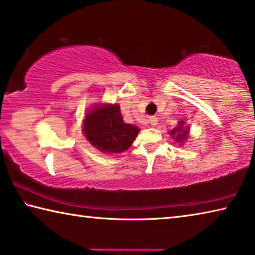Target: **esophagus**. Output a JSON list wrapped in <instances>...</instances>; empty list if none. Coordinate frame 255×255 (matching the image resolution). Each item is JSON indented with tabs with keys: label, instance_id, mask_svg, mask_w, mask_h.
Instances as JSON below:
<instances>
[{
	"label": "esophagus",
	"instance_id": "1",
	"mask_svg": "<svg viewBox=\"0 0 255 255\" xmlns=\"http://www.w3.org/2000/svg\"><path fill=\"white\" fill-rule=\"evenodd\" d=\"M148 122H149L150 125H152V126H156L157 123H158V119L156 117H149Z\"/></svg>",
	"mask_w": 255,
	"mask_h": 255
}]
</instances>
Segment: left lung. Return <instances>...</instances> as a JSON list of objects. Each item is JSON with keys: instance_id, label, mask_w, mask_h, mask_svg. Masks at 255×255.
I'll return each instance as SVG.
<instances>
[{"instance_id": "left-lung-1", "label": "left lung", "mask_w": 255, "mask_h": 255, "mask_svg": "<svg viewBox=\"0 0 255 255\" xmlns=\"http://www.w3.org/2000/svg\"><path fill=\"white\" fill-rule=\"evenodd\" d=\"M170 133L174 136L176 141H179V143H182V141L187 140L188 138V129L183 128V122H181L179 124V126L174 128L173 130H171Z\"/></svg>"}]
</instances>
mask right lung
Listing matches in <instances>:
<instances>
[{
	"mask_svg": "<svg viewBox=\"0 0 255 255\" xmlns=\"http://www.w3.org/2000/svg\"><path fill=\"white\" fill-rule=\"evenodd\" d=\"M138 132V127L125 124L118 105L98 106L84 119L88 140L105 153H122L128 149Z\"/></svg>",
	"mask_w": 255,
	"mask_h": 255,
	"instance_id": "obj_1",
	"label": "right lung"
}]
</instances>
